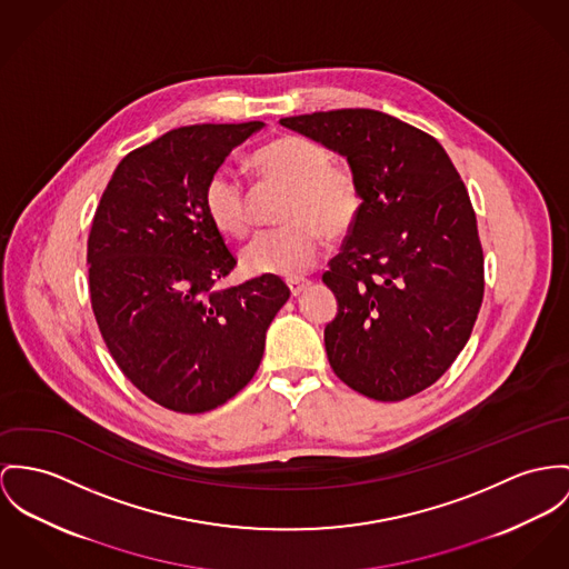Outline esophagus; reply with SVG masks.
<instances>
[{"instance_id":"esophagus-1","label":"esophagus","mask_w":569,"mask_h":569,"mask_svg":"<svg viewBox=\"0 0 569 569\" xmlns=\"http://www.w3.org/2000/svg\"><path fill=\"white\" fill-rule=\"evenodd\" d=\"M307 286H309L307 279H290V281H288V288H290V295H292V297H299V295L306 290Z\"/></svg>"}]
</instances>
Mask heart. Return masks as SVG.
<instances>
[{"instance_id":"1","label":"heart","mask_w":569,"mask_h":569,"mask_svg":"<svg viewBox=\"0 0 569 569\" xmlns=\"http://www.w3.org/2000/svg\"><path fill=\"white\" fill-rule=\"evenodd\" d=\"M251 167L266 183L288 188L279 219L286 224L260 231L242 251L249 274L301 277L316 263L327 240L347 238L363 212V186L350 164L331 162L322 142L288 133L253 153ZM203 208L227 236H244L251 227L249 192L229 169H217L203 188Z\"/></svg>"}]
</instances>
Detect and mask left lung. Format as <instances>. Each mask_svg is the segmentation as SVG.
<instances>
[{"instance_id":"obj_1","label":"left lung","mask_w":569,"mask_h":569,"mask_svg":"<svg viewBox=\"0 0 569 569\" xmlns=\"http://www.w3.org/2000/svg\"><path fill=\"white\" fill-rule=\"evenodd\" d=\"M347 156L363 212L322 281L333 372L375 400L427 390L470 340L485 292L477 214L438 140L390 114L345 108L279 121Z\"/></svg>"}]
</instances>
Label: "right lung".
<instances>
[{"label": "right lung", "mask_w": 569, "mask_h": 569, "mask_svg": "<svg viewBox=\"0 0 569 569\" xmlns=\"http://www.w3.org/2000/svg\"><path fill=\"white\" fill-rule=\"evenodd\" d=\"M262 121L167 131L117 167L88 233V290L112 359L149 400L177 413L217 409L258 372L266 329L290 299L279 277L212 286L236 256L203 188Z\"/></svg>", "instance_id": "obj_1"}]
</instances>
